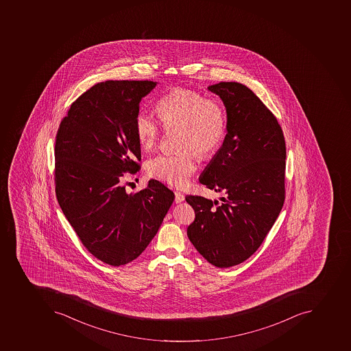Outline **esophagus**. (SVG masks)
<instances>
[{
  "label": "esophagus",
  "mask_w": 351,
  "mask_h": 351,
  "mask_svg": "<svg viewBox=\"0 0 351 351\" xmlns=\"http://www.w3.org/2000/svg\"><path fill=\"white\" fill-rule=\"evenodd\" d=\"M174 195H176L174 202H176L177 204L178 203H181V202H183L185 199L184 194L181 193V192H179V191H176V192H174Z\"/></svg>",
  "instance_id": "1"
}]
</instances>
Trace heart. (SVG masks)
Wrapping results in <instances>:
<instances>
[{
    "label": "heart",
    "instance_id": "1",
    "mask_svg": "<svg viewBox=\"0 0 351 351\" xmlns=\"http://www.w3.org/2000/svg\"><path fill=\"white\" fill-rule=\"evenodd\" d=\"M157 112L167 130H181L179 148L189 149L154 158L148 162V172L163 182L182 188L197 167L195 154L191 149L202 157H210L223 143L226 134L225 108L217 99L178 88L159 99ZM134 126L141 148L154 149L161 136V126L154 116L141 110Z\"/></svg>",
    "mask_w": 351,
    "mask_h": 351
}]
</instances>
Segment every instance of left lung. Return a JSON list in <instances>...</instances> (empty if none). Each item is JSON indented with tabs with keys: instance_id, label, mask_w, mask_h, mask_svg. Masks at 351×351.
Here are the masks:
<instances>
[{
	"instance_id": "left-lung-1",
	"label": "left lung",
	"mask_w": 351,
	"mask_h": 351,
	"mask_svg": "<svg viewBox=\"0 0 351 351\" xmlns=\"http://www.w3.org/2000/svg\"><path fill=\"white\" fill-rule=\"evenodd\" d=\"M207 88L225 105L227 134L199 180L223 196L185 197L195 212L188 237L210 265L229 268L257 252L281 212L287 149L276 116L250 88L238 82Z\"/></svg>"
}]
</instances>
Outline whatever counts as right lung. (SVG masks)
Listing matches in <instances>:
<instances>
[{
    "mask_svg": "<svg viewBox=\"0 0 351 351\" xmlns=\"http://www.w3.org/2000/svg\"><path fill=\"white\" fill-rule=\"evenodd\" d=\"M154 81H105L72 103L55 146L56 195L94 257L119 267L138 258L155 237L174 193L157 180L128 194L124 173L138 171L135 117Z\"/></svg>",
    "mask_w": 351,
    "mask_h": 351,
    "instance_id": "add662e5",
    "label": "right lung"
}]
</instances>
